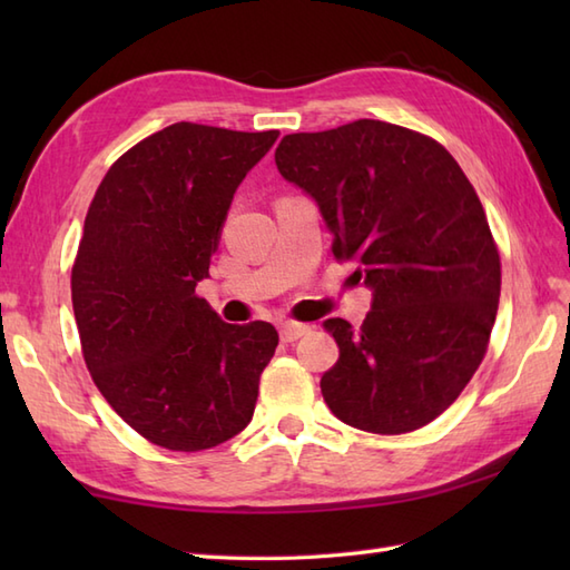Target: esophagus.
<instances>
[{"label":"esophagus","instance_id":"1","mask_svg":"<svg viewBox=\"0 0 570 570\" xmlns=\"http://www.w3.org/2000/svg\"><path fill=\"white\" fill-rule=\"evenodd\" d=\"M311 333V325L306 323H296V321H286L282 323V341L284 343H294L298 337H304Z\"/></svg>","mask_w":570,"mask_h":570}]
</instances>
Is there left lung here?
I'll list each match as a JSON object with an SVG mask.
<instances>
[{
  "label": "left lung",
  "mask_w": 570,
  "mask_h": 570,
  "mask_svg": "<svg viewBox=\"0 0 570 570\" xmlns=\"http://www.w3.org/2000/svg\"><path fill=\"white\" fill-rule=\"evenodd\" d=\"M274 159L372 288L360 328L323 323L341 347L325 404L380 435L426 426L480 367L498 316L500 252L475 188L439 141L380 119L286 135Z\"/></svg>",
  "instance_id": "obj_1"
}]
</instances>
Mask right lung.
<instances>
[{
	"label": "right lung",
	"mask_w": 570,
	"mask_h": 570,
	"mask_svg": "<svg viewBox=\"0 0 570 570\" xmlns=\"http://www.w3.org/2000/svg\"><path fill=\"white\" fill-rule=\"evenodd\" d=\"M278 131L176 122L105 174L70 274L85 365L149 443L196 453L247 426L274 357L272 323L229 325L196 284L229 203Z\"/></svg>",
	"instance_id": "obj_1"
}]
</instances>
